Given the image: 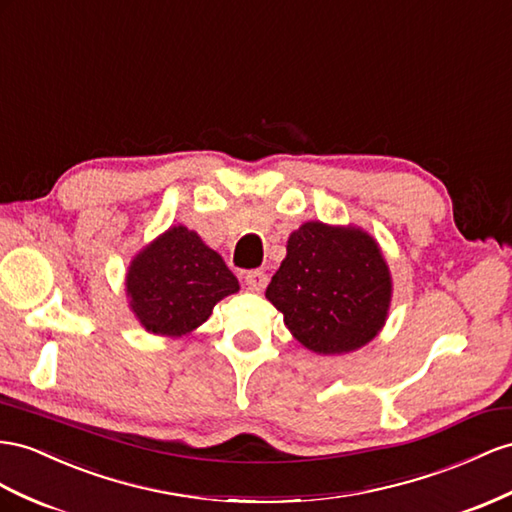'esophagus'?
<instances>
[{"label": "esophagus", "instance_id": "1", "mask_svg": "<svg viewBox=\"0 0 512 512\" xmlns=\"http://www.w3.org/2000/svg\"><path fill=\"white\" fill-rule=\"evenodd\" d=\"M244 281H246V285H248V290H253V292H261L264 290V287L268 285V274L264 272V270H251L244 277Z\"/></svg>", "mask_w": 512, "mask_h": 512}]
</instances>
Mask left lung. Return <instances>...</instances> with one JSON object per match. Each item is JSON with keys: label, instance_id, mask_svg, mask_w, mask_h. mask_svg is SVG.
Masks as SVG:
<instances>
[{"label": "left lung", "instance_id": "8db88e82", "mask_svg": "<svg viewBox=\"0 0 512 512\" xmlns=\"http://www.w3.org/2000/svg\"><path fill=\"white\" fill-rule=\"evenodd\" d=\"M266 298L305 348L344 355L378 335L391 303L387 261L372 235L311 220L287 240Z\"/></svg>", "mask_w": 512, "mask_h": 512}]
</instances>
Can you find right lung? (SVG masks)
I'll list each match as a JSON object with an SVG mask.
<instances>
[{
	"label": "right lung",
	"instance_id": "right-lung-1",
	"mask_svg": "<svg viewBox=\"0 0 512 512\" xmlns=\"http://www.w3.org/2000/svg\"><path fill=\"white\" fill-rule=\"evenodd\" d=\"M129 307L155 335L181 337L201 326L212 309L240 290L222 257L188 227H170L131 261Z\"/></svg>",
	"mask_w": 512,
	"mask_h": 512
}]
</instances>
